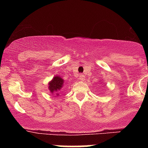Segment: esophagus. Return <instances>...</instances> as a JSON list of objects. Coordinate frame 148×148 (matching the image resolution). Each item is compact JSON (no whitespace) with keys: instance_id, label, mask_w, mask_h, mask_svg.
I'll use <instances>...</instances> for the list:
<instances>
[{"instance_id":"obj_1","label":"esophagus","mask_w":148,"mask_h":148,"mask_svg":"<svg viewBox=\"0 0 148 148\" xmlns=\"http://www.w3.org/2000/svg\"><path fill=\"white\" fill-rule=\"evenodd\" d=\"M79 79L80 81H84V80L85 79V77L82 74H80L79 75Z\"/></svg>"}]
</instances>
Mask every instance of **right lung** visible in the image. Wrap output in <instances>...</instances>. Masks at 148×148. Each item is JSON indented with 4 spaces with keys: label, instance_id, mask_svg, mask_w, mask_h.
I'll list each match as a JSON object with an SVG mask.
<instances>
[{
    "label": "right lung",
    "instance_id": "obj_1",
    "mask_svg": "<svg viewBox=\"0 0 148 148\" xmlns=\"http://www.w3.org/2000/svg\"><path fill=\"white\" fill-rule=\"evenodd\" d=\"M64 80L60 77L56 76L54 78L52 79L51 82L49 83V90L52 93L56 94V95H59V91L61 90L64 86Z\"/></svg>",
    "mask_w": 148,
    "mask_h": 148
}]
</instances>
